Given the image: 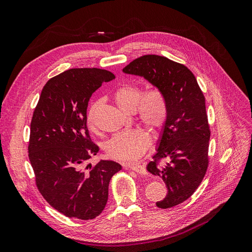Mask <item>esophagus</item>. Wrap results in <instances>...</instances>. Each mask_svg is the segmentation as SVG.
<instances>
[{"mask_svg": "<svg viewBox=\"0 0 252 252\" xmlns=\"http://www.w3.org/2000/svg\"><path fill=\"white\" fill-rule=\"evenodd\" d=\"M126 167H128V168H131L132 170L136 171L139 174H146V168L143 165H139V164H135V165H126Z\"/></svg>", "mask_w": 252, "mask_h": 252, "instance_id": "obj_1", "label": "esophagus"}]
</instances>
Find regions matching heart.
Returning a JSON list of instances; mask_svg holds the SVG:
<instances>
[{"instance_id": "heart-1", "label": "heart", "mask_w": 252, "mask_h": 252, "mask_svg": "<svg viewBox=\"0 0 252 252\" xmlns=\"http://www.w3.org/2000/svg\"><path fill=\"white\" fill-rule=\"evenodd\" d=\"M118 107L125 112H136L141 124L153 132L164 127L169 115L168 102L164 91L152 86L142 91V87L134 83H125L113 93ZM102 100L97 99L90 105L87 112V126L92 132L97 131L95 113ZM152 136L147 129L135 128L120 132L112 137L105 145L107 155L121 162H134L145 154L151 146Z\"/></svg>"}]
</instances>
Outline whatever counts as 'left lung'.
Wrapping results in <instances>:
<instances>
[{
  "label": "left lung",
  "mask_w": 252,
  "mask_h": 252,
  "mask_svg": "<svg viewBox=\"0 0 252 252\" xmlns=\"http://www.w3.org/2000/svg\"><path fill=\"white\" fill-rule=\"evenodd\" d=\"M124 71L144 77L166 95L169 115L147 170L162 178L168 190L157 207L173 208L192 196L208 170L211 129L206 98L193 72L163 56H141Z\"/></svg>",
  "instance_id": "obj_1"
}]
</instances>
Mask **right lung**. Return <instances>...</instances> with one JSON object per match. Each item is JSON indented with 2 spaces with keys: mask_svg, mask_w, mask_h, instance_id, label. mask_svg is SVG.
<instances>
[{
  "mask_svg": "<svg viewBox=\"0 0 252 252\" xmlns=\"http://www.w3.org/2000/svg\"><path fill=\"white\" fill-rule=\"evenodd\" d=\"M113 79L106 69H68L46 82L33 112L28 152L36 187L68 218L97 217L108 201L110 180L121 170L113 161L87 165L98 153L87 128L88 101Z\"/></svg>",
  "mask_w": 252,
  "mask_h": 252,
  "instance_id": "add662e5",
  "label": "right lung"
}]
</instances>
